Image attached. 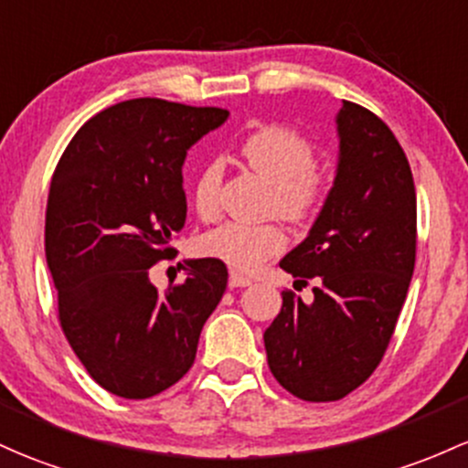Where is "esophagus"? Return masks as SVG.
Masks as SVG:
<instances>
[{"label":"esophagus","mask_w":468,"mask_h":468,"mask_svg":"<svg viewBox=\"0 0 468 468\" xmlns=\"http://www.w3.org/2000/svg\"><path fill=\"white\" fill-rule=\"evenodd\" d=\"M249 284H250V277L239 275V273H235V271H230V275H229L230 289H239V286H249Z\"/></svg>","instance_id":"34e87169"}]
</instances>
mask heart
<instances>
[{"instance_id": "1", "label": "heart", "mask_w": 468, "mask_h": 468, "mask_svg": "<svg viewBox=\"0 0 468 468\" xmlns=\"http://www.w3.org/2000/svg\"><path fill=\"white\" fill-rule=\"evenodd\" d=\"M244 162L273 184V208L289 222H306L326 199L328 176L315 166V146L291 126H264L250 133L239 146ZM224 168L208 162L199 168L193 184L195 210L204 218L219 204ZM202 253L229 264L235 271H255L266 260L286 249V233L280 224L224 222L199 239Z\"/></svg>"}]
</instances>
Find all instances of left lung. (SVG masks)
Segmentation results:
<instances>
[{"label":"left lung","mask_w":468,"mask_h":468,"mask_svg":"<svg viewBox=\"0 0 468 468\" xmlns=\"http://www.w3.org/2000/svg\"><path fill=\"white\" fill-rule=\"evenodd\" d=\"M340 157L326 202L280 261L315 280L313 302L282 292L264 346L277 382L306 402H335L367 382L398 324L415 266L418 204L409 159L376 112L344 100Z\"/></svg>","instance_id":"8db88e82"}]
</instances>
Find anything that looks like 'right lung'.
<instances>
[{"mask_svg": "<svg viewBox=\"0 0 468 468\" xmlns=\"http://www.w3.org/2000/svg\"><path fill=\"white\" fill-rule=\"evenodd\" d=\"M229 117L176 101H120L66 146L46 207V261L59 324L89 376L126 399L166 391L193 367L204 322L229 282L224 261L188 260L159 292L153 264L186 222V151Z\"/></svg>", "mask_w": 468, "mask_h": 468, "instance_id": "add662e5", "label": "right lung"}]
</instances>
